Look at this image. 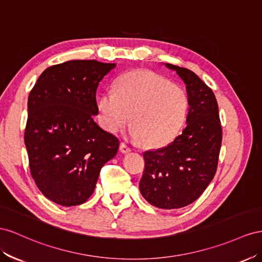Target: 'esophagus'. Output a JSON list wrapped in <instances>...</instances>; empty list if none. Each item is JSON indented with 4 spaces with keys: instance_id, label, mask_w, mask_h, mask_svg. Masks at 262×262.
Returning a JSON list of instances; mask_svg holds the SVG:
<instances>
[{
    "instance_id": "34e87169",
    "label": "esophagus",
    "mask_w": 262,
    "mask_h": 262,
    "mask_svg": "<svg viewBox=\"0 0 262 262\" xmlns=\"http://www.w3.org/2000/svg\"><path fill=\"white\" fill-rule=\"evenodd\" d=\"M119 149H121V151L123 154H128L132 151V148L128 145H126L125 143H121V145H119Z\"/></svg>"
}]
</instances>
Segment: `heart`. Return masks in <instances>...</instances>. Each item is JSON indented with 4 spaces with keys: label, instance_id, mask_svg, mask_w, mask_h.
<instances>
[{
    "label": "heart",
    "instance_id": "obj_1",
    "mask_svg": "<svg viewBox=\"0 0 262 262\" xmlns=\"http://www.w3.org/2000/svg\"><path fill=\"white\" fill-rule=\"evenodd\" d=\"M101 122L115 133L130 121L133 134L148 147L172 140L185 121L188 98L183 90L160 74L130 71L121 77L115 91H106L99 102Z\"/></svg>",
    "mask_w": 262,
    "mask_h": 262
}]
</instances>
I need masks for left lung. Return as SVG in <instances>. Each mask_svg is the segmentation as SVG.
<instances>
[{"mask_svg": "<svg viewBox=\"0 0 262 262\" xmlns=\"http://www.w3.org/2000/svg\"><path fill=\"white\" fill-rule=\"evenodd\" d=\"M186 85L189 113L181 135L167 147L145 151L139 190L151 205L173 210L193 203L217 170L223 130L219 105L210 86L193 71L166 63Z\"/></svg>", "mask_w": 262, "mask_h": 262, "instance_id": "obj_1", "label": "left lung"}]
</instances>
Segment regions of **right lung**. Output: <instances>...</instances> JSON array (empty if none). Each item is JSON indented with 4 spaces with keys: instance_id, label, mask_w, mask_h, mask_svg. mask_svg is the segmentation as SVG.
I'll return each mask as SVG.
<instances>
[{
    "instance_id": "right-lung-1",
    "label": "right lung",
    "mask_w": 262,
    "mask_h": 262,
    "mask_svg": "<svg viewBox=\"0 0 262 262\" xmlns=\"http://www.w3.org/2000/svg\"><path fill=\"white\" fill-rule=\"evenodd\" d=\"M115 63L71 60L51 66L28 95L25 146L29 169L45 196L62 206L91 196L101 168L119 140L94 122L96 90Z\"/></svg>"
}]
</instances>
